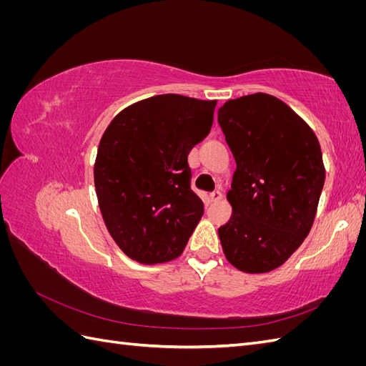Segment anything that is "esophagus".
<instances>
[{"mask_svg":"<svg viewBox=\"0 0 366 366\" xmlns=\"http://www.w3.org/2000/svg\"><path fill=\"white\" fill-rule=\"evenodd\" d=\"M209 198H210V202L217 203V202H219V200H221V198H223V194H221L219 191H214V192H210V194H209Z\"/></svg>","mask_w":366,"mask_h":366,"instance_id":"1","label":"esophagus"}]
</instances>
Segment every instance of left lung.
<instances>
[{
    "label": "left lung",
    "instance_id": "1",
    "mask_svg": "<svg viewBox=\"0 0 366 366\" xmlns=\"http://www.w3.org/2000/svg\"><path fill=\"white\" fill-rule=\"evenodd\" d=\"M218 125L237 162L221 246L237 269L270 272L312 229L325 182L320 145L289 105L265 93L227 101Z\"/></svg>",
    "mask_w": 366,
    "mask_h": 366
}]
</instances>
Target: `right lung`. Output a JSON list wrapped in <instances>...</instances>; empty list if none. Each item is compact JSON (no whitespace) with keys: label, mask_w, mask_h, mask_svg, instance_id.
<instances>
[{"label":"right lung","mask_w":366,"mask_h":366,"mask_svg":"<svg viewBox=\"0 0 366 366\" xmlns=\"http://www.w3.org/2000/svg\"><path fill=\"white\" fill-rule=\"evenodd\" d=\"M215 101L160 94L120 112L99 143L94 186L107 229L129 258L171 261L204 214L187 154L210 131Z\"/></svg>","instance_id":"right-lung-1"}]
</instances>
